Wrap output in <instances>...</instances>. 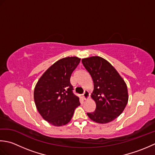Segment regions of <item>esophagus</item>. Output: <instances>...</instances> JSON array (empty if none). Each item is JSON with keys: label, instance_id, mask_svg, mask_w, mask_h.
Returning a JSON list of instances; mask_svg holds the SVG:
<instances>
[{"label": "esophagus", "instance_id": "esophagus-1", "mask_svg": "<svg viewBox=\"0 0 155 155\" xmlns=\"http://www.w3.org/2000/svg\"><path fill=\"white\" fill-rule=\"evenodd\" d=\"M89 97V94H88V92L87 91H84L83 94V98L84 100H87V98Z\"/></svg>", "mask_w": 155, "mask_h": 155}]
</instances>
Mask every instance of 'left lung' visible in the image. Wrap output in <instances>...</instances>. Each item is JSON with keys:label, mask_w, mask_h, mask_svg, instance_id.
<instances>
[{"label": "left lung", "mask_w": 155, "mask_h": 155, "mask_svg": "<svg viewBox=\"0 0 155 155\" xmlns=\"http://www.w3.org/2000/svg\"><path fill=\"white\" fill-rule=\"evenodd\" d=\"M82 62L93 78L91 97L96 103L95 110L87 115L96 123H109L123 113L128 103L127 84L116 69L103 58H83Z\"/></svg>", "instance_id": "8db88e82"}]
</instances>
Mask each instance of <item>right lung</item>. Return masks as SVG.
<instances>
[{
    "instance_id": "1",
    "label": "right lung",
    "mask_w": 155,
    "mask_h": 155,
    "mask_svg": "<svg viewBox=\"0 0 155 155\" xmlns=\"http://www.w3.org/2000/svg\"><path fill=\"white\" fill-rule=\"evenodd\" d=\"M81 58H62L48 68L38 80L34 91L36 107L42 118L54 126L67 124L80 105L73 93L71 74Z\"/></svg>"
}]
</instances>
